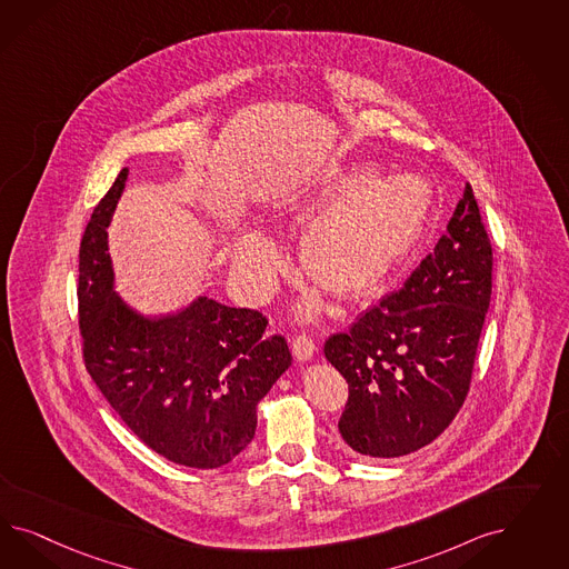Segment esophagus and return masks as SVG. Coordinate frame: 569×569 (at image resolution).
I'll return each instance as SVG.
<instances>
[{"label": "esophagus", "instance_id": "1", "mask_svg": "<svg viewBox=\"0 0 569 569\" xmlns=\"http://www.w3.org/2000/svg\"><path fill=\"white\" fill-rule=\"evenodd\" d=\"M292 352L298 361H310L312 352H315V345H312V340L307 338V336H298V338H293Z\"/></svg>", "mask_w": 569, "mask_h": 569}]
</instances>
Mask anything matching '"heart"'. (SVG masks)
Returning a JSON list of instances; mask_svg holds the SVG:
<instances>
[{
    "instance_id": "heart-1",
    "label": "heart",
    "mask_w": 569,
    "mask_h": 569,
    "mask_svg": "<svg viewBox=\"0 0 569 569\" xmlns=\"http://www.w3.org/2000/svg\"><path fill=\"white\" fill-rule=\"evenodd\" d=\"M430 186L411 172L378 177L365 164L323 172L283 207L292 223L312 214L300 246L305 273L336 296L373 292L411 254L430 217ZM233 269L252 288L267 290L281 269L276 241L246 231L233 243ZM315 302L305 307L315 312Z\"/></svg>"
}]
</instances>
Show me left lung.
I'll return each instance as SVG.
<instances>
[{
	"label": "left lung",
	"instance_id": "left-lung-1",
	"mask_svg": "<svg viewBox=\"0 0 569 569\" xmlns=\"http://www.w3.org/2000/svg\"><path fill=\"white\" fill-rule=\"evenodd\" d=\"M492 293V248L471 186L398 292L326 342L348 381L338 430L361 457L430 445L463 407Z\"/></svg>",
	"mask_w": 569,
	"mask_h": 569
}]
</instances>
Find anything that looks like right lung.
Returning <instances> with one entry per match:
<instances>
[{"label": "right lung", "instance_id": "obj_1", "mask_svg": "<svg viewBox=\"0 0 569 569\" xmlns=\"http://www.w3.org/2000/svg\"><path fill=\"white\" fill-rule=\"evenodd\" d=\"M122 169L87 223L79 250V328L87 371L143 445L177 466L214 469L248 447L259 402L292 365L281 336L264 338L259 310L198 296L143 315L117 292L108 227Z\"/></svg>", "mask_w": 569, "mask_h": 569}]
</instances>
